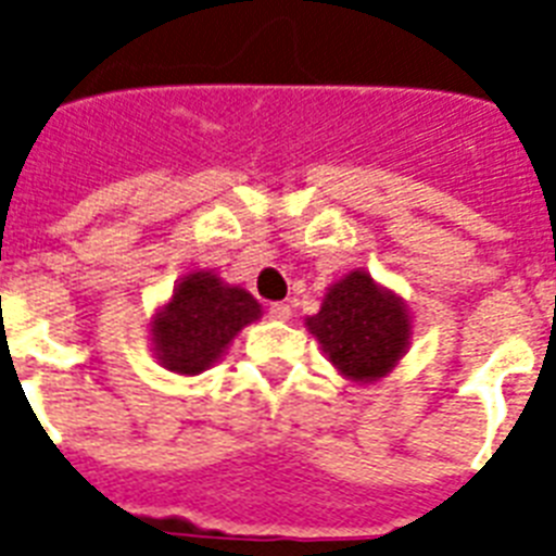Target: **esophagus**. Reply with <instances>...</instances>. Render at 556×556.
Here are the masks:
<instances>
[{
    "label": "esophagus",
    "mask_w": 556,
    "mask_h": 556,
    "mask_svg": "<svg viewBox=\"0 0 556 556\" xmlns=\"http://www.w3.org/2000/svg\"><path fill=\"white\" fill-rule=\"evenodd\" d=\"M289 315H292V306L283 304V301H275V304H269V318L287 320Z\"/></svg>",
    "instance_id": "1"
}]
</instances>
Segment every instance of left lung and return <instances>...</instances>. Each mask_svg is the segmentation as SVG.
I'll list each match as a JSON object with an SVG mask.
<instances>
[{"mask_svg": "<svg viewBox=\"0 0 556 556\" xmlns=\"http://www.w3.org/2000/svg\"><path fill=\"white\" fill-rule=\"evenodd\" d=\"M306 327L338 371L352 380L383 378L406 352L412 332L401 298L380 289L361 269L329 289Z\"/></svg>", "mask_w": 556, "mask_h": 556, "instance_id": "left-lung-1", "label": "left lung"}]
</instances>
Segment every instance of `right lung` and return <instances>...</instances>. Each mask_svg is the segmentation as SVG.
<instances>
[{"instance_id":"add662e5","label":"right lung","mask_w":556,"mask_h":556,"mask_svg":"<svg viewBox=\"0 0 556 556\" xmlns=\"http://www.w3.org/2000/svg\"><path fill=\"white\" fill-rule=\"evenodd\" d=\"M258 315V301L247 289L227 287L213 273H190L150 327L159 364L178 375H199Z\"/></svg>"}]
</instances>
